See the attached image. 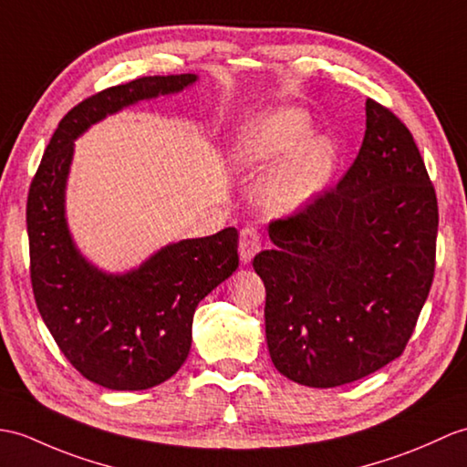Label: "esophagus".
<instances>
[{"label": "esophagus", "mask_w": 467, "mask_h": 467, "mask_svg": "<svg viewBox=\"0 0 467 467\" xmlns=\"http://www.w3.org/2000/svg\"><path fill=\"white\" fill-rule=\"evenodd\" d=\"M260 251V234L253 226H244L241 231V241H238V254H241V263L248 265Z\"/></svg>", "instance_id": "1"}]
</instances>
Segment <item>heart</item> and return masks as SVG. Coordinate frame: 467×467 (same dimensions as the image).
<instances>
[{
  "instance_id": "obj_1",
  "label": "heart",
  "mask_w": 467,
  "mask_h": 467,
  "mask_svg": "<svg viewBox=\"0 0 467 467\" xmlns=\"http://www.w3.org/2000/svg\"><path fill=\"white\" fill-rule=\"evenodd\" d=\"M278 164L263 199L276 216L306 211L332 177L336 143L328 135H314L312 117L300 107L260 113L233 137L229 165L238 175H260Z\"/></svg>"
}]
</instances>
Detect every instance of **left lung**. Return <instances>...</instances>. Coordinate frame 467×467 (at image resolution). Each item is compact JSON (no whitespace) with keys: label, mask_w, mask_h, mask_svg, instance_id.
I'll list each match as a JSON object with an SVG mask.
<instances>
[{"label":"left lung","mask_w":467,"mask_h":467,"mask_svg":"<svg viewBox=\"0 0 467 467\" xmlns=\"http://www.w3.org/2000/svg\"><path fill=\"white\" fill-rule=\"evenodd\" d=\"M438 201L414 137L366 101V133L338 187L268 226L266 344L276 370L334 388L404 352L436 266Z\"/></svg>","instance_id":"8db88e82"}]
</instances>
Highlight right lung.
Segmentation results:
<instances>
[{
    "label": "right lung",
    "instance_id": "obj_1",
    "mask_svg": "<svg viewBox=\"0 0 467 467\" xmlns=\"http://www.w3.org/2000/svg\"><path fill=\"white\" fill-rule=\"evenodd\" d=\"M197 81L194 73L155 75L89 97L61 119L31 181V285L41 318L75 370L119 392L153 388L179 372L199 302L238 266V233L229 226L169 243L125 273L95 266L73 241L65 214L75 139L107 115Z\"/></svg>",
    "mask_w": 467,
    "mask_h": 467
}]
</instances>
